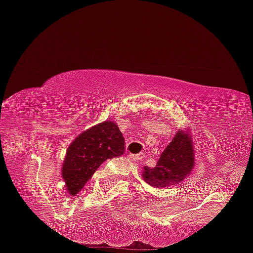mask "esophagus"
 <instances>
[{
	"instance_id": "1",
	"label": "esophagus",
	"mask_w": 253,
	"mask_h": 253,
	"mask_svg": "<svg viewBox=\"0 0 253 253\" xmlns=\"http://www.w3.org/2000/svg\"><path fill=\"white\" fill-rule=\"evenodd\" d=\"M145 157V153H140V155H129L128 158L129 159H133V161H141Z\"/></svg>"
}]
</instances>
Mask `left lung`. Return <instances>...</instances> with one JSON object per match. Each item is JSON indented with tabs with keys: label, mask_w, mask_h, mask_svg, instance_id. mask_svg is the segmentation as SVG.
<instances>
[{
	"label": "left lung",
	"mask_w": 253,
	"mask_h": 253,
	"mask_svg": "<svg viewBox=\"0 0 253 253\" xmlns=\"http://www.w3.org/2000/svg\"><path fill=\"white\" fill-rule=\"evenodd\" d=\"M194 144L190 132H177L162 152L155 168L144 167L143 178L155 188H169L183 182L195 164Z\"/></svg>",
	"instance_id": "left-lung-1"
}]
</instances>
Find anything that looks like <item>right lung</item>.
I'll list each match as a JSON object with an SVG mask.
<instances>
[{"instance_id": "obj_1", "label": "right lung", "mask_w": 253, "mask_h": 253, "mask_svg": "<svg viewBox=\"0 0 253 253\" xmlns=\"http://www.w3.org/2000/svg\"><path fill=\"white\" fill-rule=\"evenodd\" d=\"M124 152L123 133L113 121H103L81 133L68 147L62 167L69 194L76 195L103 162Z\"/></svg>"}]
</instances>
